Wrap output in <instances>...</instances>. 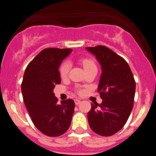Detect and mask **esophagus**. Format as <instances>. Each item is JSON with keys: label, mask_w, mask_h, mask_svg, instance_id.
I'll use <instances>...</instances> for the list:
<instances>
[{"label": "esophagus", "mask_w": 156, "mask_h": 156, "mask_svg": "<svg viewBox=\"0 0 156 156\" xmlns=\"http://www.w3.org/2000/svg\"><path fill=\"white\" fill-rule=\"evenodd\" d=\"M74 101H75V104L76 105L80 103V100H79V99H75V100H74Z\"/></svg>", "instance_id": "1"}]
</instances>
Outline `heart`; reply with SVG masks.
<instances>
[{"mask_svg": "<svg viewBox=\"0 0 156 156\" xmlns=\"http://www.w3.org/2000/svg\"><path fill=\"white\" fill-rule=\"evenodd\" d=\"M80 62L82 64L83 67L84 68L85 71H87V70L91 69H97V66H96L95 61L92 58H83L80 59ZM69 62L67 61L63 62L61 64V66H60V67H59V74H60V76L62 78H65V77L67 76V75L69 73Z\"/></svg>", "mask_w": 156, "mask_h": 156, "instance_id": "obj_1", "label": "heart"}]
</instances>
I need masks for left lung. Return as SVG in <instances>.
<instances>
[{
    "label": "left lung",
    "mask_w": 156,
    "mask_h": 156,
    "mask_svg": "<svg viewBox=\"0 0 156 156\" xmlns=\"http://www.w3.org/2000/svg\"><path fill=\"white\" fill-rule=\"evenodd\" d=\"M101 66L98 91L102 102L91 104L88 122L94 133L108 137L120 130L133 106L136 83L124 58L102 45L86 48Z\"/></svg>",
    "instance_id": "1"
}]
</instances>
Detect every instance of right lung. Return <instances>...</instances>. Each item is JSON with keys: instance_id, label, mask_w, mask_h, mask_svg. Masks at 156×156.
Wrapping results in <instances>:
<instances>
[{"instance_id": "right-lung-1", "label": "right lung", "mask_w": 156, "mask_h": 156, "mask_svg": "<svg viewBox=\"0 0 156 156\" xmlns=\"http://www.w3.org/2000/svg\"><path fill=\"white\" fill-rule=\"evenodd\" d=\"M72 49L46 48L27 66L22 82L25 105L36 127L49 137L66 133L71 124L75 103L72 99L57 104L53 90L61 83L58 68Z\"/></svg>"}]
</instances>
